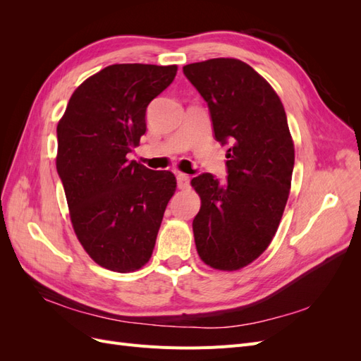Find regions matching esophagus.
<instances>
[{
	"label": "esophagus",
	"instance_id": "obj_1",
	"mask_svg": "<svg viewBox=\"0 0 361 361\" xmlns=\"http://www.w3.org/2000/svg\"><path fill=\"white\" fill-rule=\"evenodd\" d=\"M176 178H178V187H179L180 190H185V188L190 187V178L187 176V174L178 173Z\"/></svg>",
	"mask_w": 361,
	"mask_h": 361
}]
</instances>
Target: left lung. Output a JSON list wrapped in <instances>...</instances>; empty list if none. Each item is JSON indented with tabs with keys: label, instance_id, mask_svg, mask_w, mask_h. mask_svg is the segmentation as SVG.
<instances>
[{
	"label": "left lung",
	"instance_id": "obj_1",
	"mask_svg": "<svg viewBox=\"0 0 361 361\" xmlns=\"http://www.w3.org/2000/svg\"><path fill=\"white\" fill-rule=\"evenodd\" d=\"M206 101L215 140L227 150V180L202 173L191 185L202 206L192 220L206 265L244 268L271 244L289 197L295 162L285 108L247 63L212 59L183 66Z\"/></svg>",
	"mask_w": 361,
	"mask_h": 361
}]
</instances>
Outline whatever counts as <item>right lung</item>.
Here are the masks:
<instances>
[{
    "label": "right lung",
    "instance_id": "right-lung-1",
    "mask_svg": "<svg viewBox=\"0 0 361 361\" xmlns=\"http://www.w3.org/2000/svg\"><path fill=\"white\" fill-rule=\"evenodd\" d=\"M176 72L174 64L108 66L73 92L57 125V171L73 231L106 269L130 272L147 264L176 191L171 171L126 159L146 133L147 105Z\"/></svg>",
    "mask_w": 361,
    "mask_h": 361
}]
</instances>
